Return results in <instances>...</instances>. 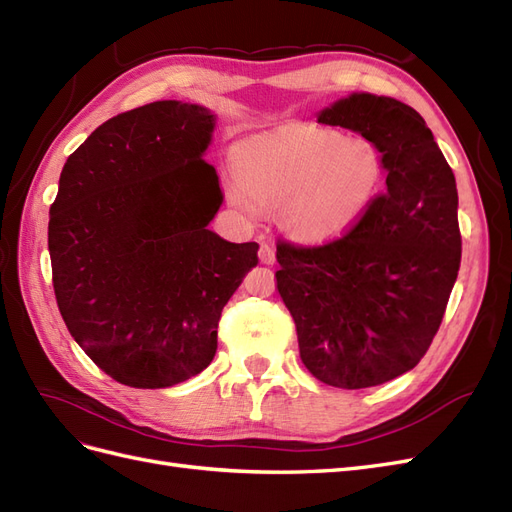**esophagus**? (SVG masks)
Segmentation results:
<instances>
[{
    "label": "esophagus",
    "mask_w": 512,
    "mask_h": 512,
    "mask_svg": "<svg viewBox=\"0 0 512 512\" xmlns=\"http://www.w3.org/2000/svg\"><path fill=\"white\" fill-rule=\"evenodd\" d=\"M258 258H260V262L262 265H275V250L271 245H260V252H258Z\"/></svg>",
    "instance_id": "esophagus-1"
}]
</instances>
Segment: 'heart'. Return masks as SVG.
<instances>
[{
    "instance_id": "b5f03b06",
    "label": "heart",
    "mask_w": 512,
    "mask_h": 512,
    "mask_svg": "<svg viewBox=\"0 0 512 512\" xmlns=\"http://www.w3.org/2000/svg\"><path fill=\"white\" fill-rule=\"evenodd\" d=\"M235 177L224 183L228 205L258 220L280 209L282 224L303 243H327L359 224L384 183L380 149L361 136L316 126L256 134L232 149Z\"/></svg>"
}]
</instances>
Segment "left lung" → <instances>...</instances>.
I'll return each instance as SVG.
<instances>
[{
  "mask_svg": "<svg viewBox=\"0 0 512 512\" xmlns=\"http://www.w3.org/2000/svg\"><path fill=\"white\" fill-rule=\"evenodd\" d=\"M316 117L380 149L386 192L342 239L277 245V292L309 374L367 389L410 371L440 329L461 262L457 183L425 119L404 102L354 91Z\"/></svg>",
  "mask_w": 512,
  "mask_h": 512,
  "instance_id": "obj_1",
  "label": "left lung"
}]
</instances>
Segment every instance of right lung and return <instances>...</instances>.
<instances>
[{"label": "right lung", "instance_id": "1", "mask_svg": "<svg viewBox=\"0 0 512 512\" xmlns=\"http://www.w3.org/2000/svg\"><path fill=\"white\" fill-rule=\"evenodd\" d=\"M218 115L160 100L104 121L64 164L49 211L61 318L104 374L168 389L207 369L258 243L209 230L224 203L205 162Z\"/></svg>", "mask_w": 512, "mask_h": 512}]
</instances>
